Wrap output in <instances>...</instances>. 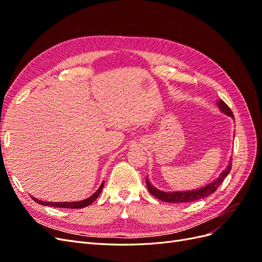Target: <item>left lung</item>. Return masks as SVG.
<instances>
[{
    "label": "left lung",
    "instance_id": "8db88e82",
    "mask_svg": "<svg viewBox=\"0 0 262 262\" xmlns=\"http://www.w3.org/2000/svg\"><path fill=\"white\" fill-rule=\"evenodd\" d=\"M217 106L221 109L222 113H224L225 115L234 118V115L232 113V110L229 109V107L225 104L223 100H219L217 101ZM232 160V158H231ZM229 160L228 165L226 166V168L221 172V175L217 177V179L214 180L211 184L207 185L205 187H202L200 189H194V190H188V191H173V192H165L161 191V190L156 189L148 179L146 178V187L148 191L152 193L157 199H160L165 202H171V203H186V202H192L203 199V198H207L208 195L212 194L213 192L216 191V189L222 185V182L226 178V176L229 173L232 169V162Z\"/></svg>",
    "mask_w": 262,
    "mask_h": 262
}]
</instances>
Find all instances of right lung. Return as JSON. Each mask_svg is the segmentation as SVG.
Returning <instances> with one entry per match:
<instances>
[{"instance_id": "right-lung-1", "label": "right lung", "mask_w": 262, "mask_h": 262, "mask_svg": "<svg viewBox=\"0 0 262 262\" xmlns=\"http://www.w3.org/2000/svg\"><path fill=\"white\" fill-rule=\"evenodd\" d=\"M102 188H104V181H102V184L100 185V187L98 188V190L96 192H95L93 195H91L90 198H87L85 200L82 201H75V202H47V201H41V200H38L36 198L31 196L33 199L41 205H48V207H54V208H64V209H82L87 207V205L92 204L95 200L97 199L98 195L100 194Z\"/></svg>"}]
</instances>
